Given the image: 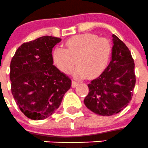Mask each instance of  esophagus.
Masks as SVG:
<instances>
[{
	"label": "esophagus",
	"instance_id": "esophagus-1",
	"mask_svg": "<svg viewBox=\"0 0 148 148\" xmlns=\"http://www.w3.org/2000/svg\"><path fill=\"white\" fill-rule=\"evenodd\" d=\"M77 85H78V82H75V81L71 82V87H72L73 88L76 87Z\"/></svg>",
	"mask_w": 148,
	"mask_h": 148
}]
</instances>
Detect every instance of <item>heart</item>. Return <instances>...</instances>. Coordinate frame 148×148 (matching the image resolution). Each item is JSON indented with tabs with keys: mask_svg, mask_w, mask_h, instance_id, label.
Wrapping results in <instances>:
<instances>
[{
	"mask_svg": "<svg viewBox=\"0 0 148 148\" xmlns=\"http://www.w3.org/2000/svg\"><path fill=\"white\" fill-rule=\"evenodd\" d=\"M66 50L57 47L52 52V61L57 69L69 73L74 65L72 58H76L79 66L72 72L77 78H96L108 66L111 45L105 38H98L93 34H78L66 41Z\"/></svg>",
	"mask_w": 148,
	"mask_h": 148,
	"instance_id": "b5f03b06",
	"label": "heart"
}]
</instances>
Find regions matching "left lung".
Listing matches in <instances>:
<instances>
[{
  "label": "left lung",
  "instance_id": "left-lung-1",
  "mask_svg": "<svg viewBox=\"0 0 148 148\" xmlns=\"http://www.w3.org/2000/svg\"><path fill=\"white\" fill-rule=\"evenodd\" d=\"M111 60L105 71L88 84L84 100L95 114L109 116L127 107L132 97L136 82L134 63L127 45L113 34Z\"/></svg>",
  "mask_w": 148,
  "mask_h": 148
}]
</instances>
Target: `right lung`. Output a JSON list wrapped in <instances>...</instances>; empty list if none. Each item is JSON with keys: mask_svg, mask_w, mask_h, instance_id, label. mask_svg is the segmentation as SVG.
<instances>
[{"mask_svg": "<svg viewBox=\"0 0 148 148\" xmlns=\"http://www.w3.org/2000/svg\"><path fill=\"white\" fill-rule=\"evenodd\" d=\"M61 40L43 36L23 43L11 59V92L27 118L42 120L52 115L71 87V79L52 61L53 48Z\"/></svg>", "mask_w": 148, "mask_h": 148, "instance_id": "obj_1", "label": "right lung"}]
</instances>
